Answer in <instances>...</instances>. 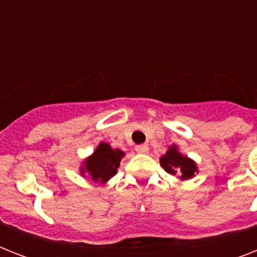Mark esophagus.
Here are the masks:
<instances>
[{"label":"esophagus","instance_id":"1","mask_svg":"<svg viewBox=\"0 0 257 257\" xmlns=\"http://www.w3.org/2000/svg\"><path fill=\"white\" fill-rule=\"evenodd\" d=\"M149 151V147L147 144H140V145H136V152L137 153H148Z\"/></svg>","mask_w":257,"mask_h":257}]
</instances>
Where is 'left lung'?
<instances>
[{
    "mask_svg": "<svg viewBox=\"0 0 257 257\" xmlns=\"http://www.w3.org/2000/svg\"><path fill=\"white\" fill-rule=\"evenodd\" d=\"M160 164L168 173L180 176L181 180L191 179L197 172L195 161H192L187 156H183L175 145L167 151L164 156H161Z\"/></svg>",
    "mask_w": 257,
    "mask_h": 257,
    "instance_id": "8db88e82",
    "label": "left lung"
}]
</instances>
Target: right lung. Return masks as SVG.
Wrapping results in <instances>:
<instances>
[{
	"mask_svg": "<svg viewBox=\"0 0 257 257\" xmlns=\"http://www.w3.org/2000/svg\"><path fill=\"white\" fill-rule=\"evenodd\" d=\"M121 157L124 152L120 149H112L106 143H101L90 157H88L81 168V173H88L93 181L106 183L117 173Z\"/></svg>",
	"mask_w": 257,
	"mask_h": 257,
	"instance_id": "1",
	"label": "right lung"
}]
</instances>
